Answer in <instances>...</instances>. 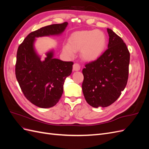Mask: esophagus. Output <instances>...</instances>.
<instances>
[{
  "label": "esophagus",
  "instance_id": "obj_1",
  "mask_svg": "<svg viewBox=\"0 0 149 149\" xmlns=\"http://www.w3.org/2000/svg\"><path fill=\"white\" fill-rule=\"evenodd\" d=\"M73 71H79L80 70V65L78 63H74L73 66Z\"/></svg>",
  "mask_w": 149,
  "mask_h": 149
}]
</instances>
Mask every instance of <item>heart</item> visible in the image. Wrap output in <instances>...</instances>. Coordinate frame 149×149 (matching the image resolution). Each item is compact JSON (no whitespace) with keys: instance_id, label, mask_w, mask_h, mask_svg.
Wrapping results in <instances>:
<instances>
[{"instance_id":"obj_1","label":"heart","mask_w":149,"mask_h":149,"mask_svg":"<svg viewBox=\"0 0 149 149\" xmlns=\"http://www.w3.org/2000/svg\"><path fill=\"white\" fill-rule=\"evenodd\" d=\"M106 45L107 38L102 31L80 30L71 34L68 44L63 45L62 50L68 57H73L76 52L80 51V55L84 61H93L102 55Z\"/></svg>"}]
</instances>
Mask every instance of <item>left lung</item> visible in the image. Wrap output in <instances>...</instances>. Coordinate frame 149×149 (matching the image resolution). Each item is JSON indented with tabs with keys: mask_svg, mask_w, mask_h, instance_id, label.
<instances>
[{
	"mask_svg": "<svg viewBox=\"0 0 149 149\" xmlns=\"http://www.w3.org/2000/svg\"><path fill=\"white\" fill-rule=\"evenodd\" d=\"M108 48L83 70L82 89L86 102L94 107H105L120 96L127 83L130 53L120 37L111 29Z\"/></svg>",
	"mask_w": 149,
	"mask_h": 149,
	"instance_id": "8db88e82",
	"label": "left lung"
}]
</instances>
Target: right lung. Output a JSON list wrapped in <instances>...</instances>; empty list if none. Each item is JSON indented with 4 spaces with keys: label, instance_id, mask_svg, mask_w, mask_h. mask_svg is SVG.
<instances>
[{
    "label": "right lung",
    "instance_id": "right-lung-1",
    "mask_svg": "<svg viewBox=\"0 0 149 149\" xmlns=\"http://www.w3.org/2000/svg\"><path fill=\"white\" fill-rule=\"evenodd\" d=\"M67 25L68 22H64L32 31L18 48L16 78L25 97L39 107H52L59 101L65 80L71 74L73 63L53 58V50L47 52L45 60H41L34 43L36 38L61 34Z\"/></svg>",
    "mask_w": 149,
    "mask_h": 149
}]
</instances>
